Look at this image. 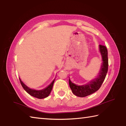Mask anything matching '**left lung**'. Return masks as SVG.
<instances>
[{
  "label": "left lung",
  "mask_w": 126,
  "mask_h": 126,
  "mask_svg": "<svg viewBox=\"0 0 126 126\" xmlns=\"http://www.w3.org/2000/svg\"><path fill=\"white\" fill-rule=\"evenodd\" d=\"M99 48L102 55L103 64L101 67L99 77L96 79L91 81L88 84L83 86L75 85L69 79V87L73 93L77 96L85 97L94 93L100 88L103 82L104 81L108 69V51L106 47L104 45H100Z\"/></svg>",
  "instance_id": "left-lung-1"
}]
</instances>
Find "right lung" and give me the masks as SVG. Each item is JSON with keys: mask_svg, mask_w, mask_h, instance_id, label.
<instances>
[{"mask_svg": "<svg viewBox=\"0 0 126 126\" xmlns=\"http://www.w3.org/2000/svg\"><path fill=\"white\" fill-rule=\"evenodd\" d=\"M21 85L23 87V88L25 89L27 93H29L32 96H34L35 97H37L38 99H44L45 97H46L48 96L52 89L53 85L54 82V80L50 84L47 88H45L44 89H42L40 91H36L34 89H32L28 87L24 83L21 81V80L19 79Z\"/></svg>", "mask_w": 126, "mask_h": 126, "instance_id": "add662e5", "label": "right lung"}]
</instances>
